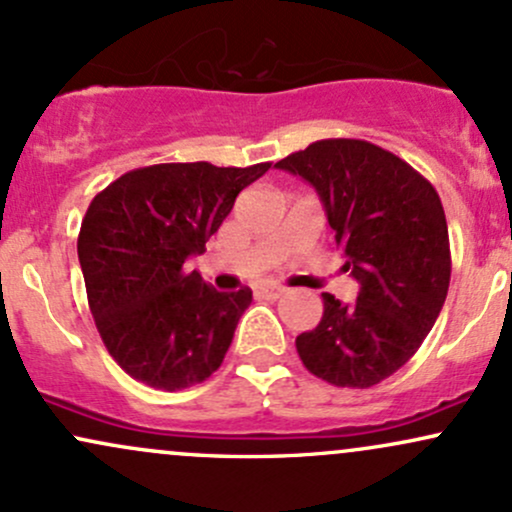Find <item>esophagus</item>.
<instances>
[{
  "mask_svg": "<svg viewBox=\"0 0 512 512\" xmlns=\"http://www.w3.org/2000/svg\"><path fill=\"white\" fill-rule=\"evenodd\" d=\"M284 293H286L284 286H276V284H267V286H262V289H260V296L269 298V301H276V298H281Z\"/></svg>",
  "mask_w": 512,
  "mask_h": 512,
  "instance_id": "1",
  "label": "esophagus"
}]
</instances>
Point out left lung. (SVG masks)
<instances>
[{
	"mask_svg": "<svg viewBox=\"0 0 512 512\" xmlns=\"http://www.w3.org/2000/svg\"><path fill=\"white\" fill-rule=\"evenodd\" d=\"M276 168L315 187L358 281L356 303L322 293L325 313L296 337L298 356L330 385H378L416 354L448 296V221L436 187L363 139H322Z\"/></svg>",
	"mask_w": 512,
	"mask_h": 512,
	"instance_id": "left-lung-1",
	"label": "left lung"
}]
</instances>
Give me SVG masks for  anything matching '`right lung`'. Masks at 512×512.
Wrapping results in <instances>:
<instances>
[{"instance_id": "obj_1", "label": "right lung", "mask_w": 512, "mask_h": 512, "mask_svg": "<svg viewBox=\"0 0 512 512\" xmlns=\"http://www.w3.org/2000/svg\"><path fill=\"white\" fill-rule=\"evenodd\" d=\"M269 166L158 163L120 175L88 204L76 243L88 308L134 380L175 392L219 370L252 291L211 289L185 262Z\"/></svg>"}]
</instances>
